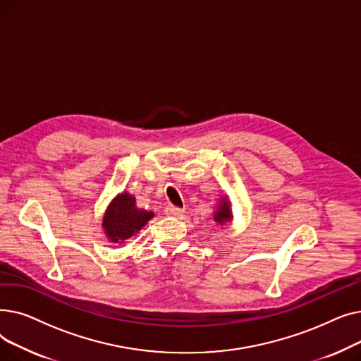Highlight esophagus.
Returning <instances> with one entry per match:
<instances>
[{"label": "esophagus", "instance_id": "esophagus-1", "mask_svg": "<svg viewBox=\"0 0 361 361\" xmlns=\"http://www.w3.org/2000/svg\"><path fill=\"white\" fill-rule=\"evenodd\" d=\"M165 214L168 216H181L184 214V209H181V207H176V206H166Z\"/></svg>", "mask_w": 361, "mask_h": 361}]
</instances>
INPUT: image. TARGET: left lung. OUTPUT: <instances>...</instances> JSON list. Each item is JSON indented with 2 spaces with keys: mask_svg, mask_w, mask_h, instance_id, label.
<instances>
[{
  "mask_svg": "<svg viewBox=\"0 0 361 361\" xmlns=\"http://www.w3.org/2000/svg\"><path fill=\"white\" fill-rule=\"evenodd\" d=\"M214 215V222L219 226H224L225 224H228L233 221V209H231V202L228 199V196L224 195L218 199L216 203V209L212 214Z\"/></svg>",
  "mask_w": 361,
  "mask_h": 361,
  "instance_id": "8db88e82",
  "label": "left lung"
}]
</instances>
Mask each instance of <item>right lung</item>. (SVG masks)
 <instances>
[{"label": "right lung", "instance_id": "obj_1", "mask_svg": "<svg viewBox=\"0 0 361 361\" xmlns=\"http://www.w3.org/2000/svg\"><path fill=\"white\" fill-rule=\"evenodd\" d=\"M154 216V212L142 209L136 204V196L121 192L109 202L104 214V234L109 243L124 245Z\"/></svg>", "mask_w": 361, "mask_h": 361}]
</instances>
